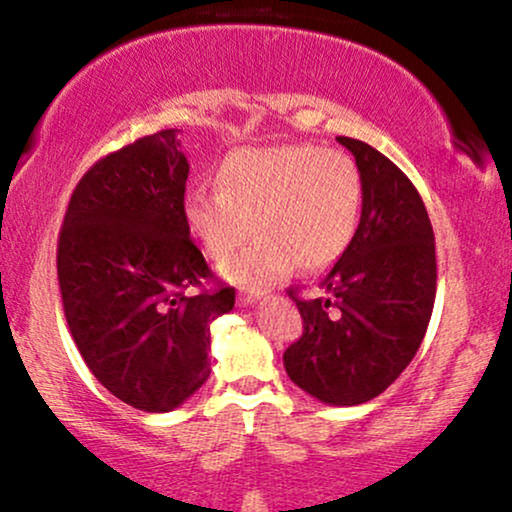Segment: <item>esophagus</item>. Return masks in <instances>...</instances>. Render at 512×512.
<instances>
[{
  "label": "esophagus",
  "instance_id": "esophagus-1",
  "mask_svg": "<svg viewBox=\"0 0 512 512\" xmlns=\"http://www.w3.org/2000/svg\"><path fill=\"white\" fill-rule=\"evenodd\" d=\"M267 291H240L238 293V305H255Z\"/></svg>",
  "mask_w": 512,
  "mask_h": 512
}]
</instances>
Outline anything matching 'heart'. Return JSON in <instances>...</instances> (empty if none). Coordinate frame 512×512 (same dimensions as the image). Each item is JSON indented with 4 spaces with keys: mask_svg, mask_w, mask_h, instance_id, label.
<instances>
[{
    "mask_svg": "<svg viewBox=\"0 0 512 512\" xmlns=\"http://www.w3.org/2000/svg\"><path fill=\"white\" fill-rule=\"evenodd\" d=\"M363 180L351 156L315 144L248 146L216 170V192H190L185 219L228 279L250 289L272 284L298 262L322 269L344 255L361 221Z\"/></svg>",
    "mask_w": 512,
    "mask_h": 512,
    "instance_id": "obj_1",
    "label": "heart"
}]
</instances>
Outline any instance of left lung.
Segmentation results:
<instances>
[{
    "label": "left lung",
    "instance_id": "1",
    "mask_svg": "<svg viewBox=\"0 0 512 512\" xmlns=\"http://www.w3.org/2000/svg\"><path fill=\"white\" fill-rule=\"evenodd\" d=\"M363 180L358 231L320 286L301 301L303 334L284 351L289 378L332 407L378 397L416 356L436 301V238L416 187L366 142L337 137Z\"/></svg>",
    "mask_w": 512,
    "mask_h": 512
}]
</instances>
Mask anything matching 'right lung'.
Returning <instances> with one entry per match:
<instances>
[{"instance_id":"right-lung-1","label":"right lung","mask_w":512,"mask_h":512,"mask_svg":"<svg viewBox=\"0 0 512 512\" xmlns=\"http://www.w3.org/2000/svg\"><path fill=\"white\" fill-rule=\"evenodd\" d=\"M180 129L108 154L76 185L57 245L64 317L98 383L134 409L173 411L207 383L209 325L236 289L211 269L185 219L190 163Z\"/></svg>"}]
</instances>
